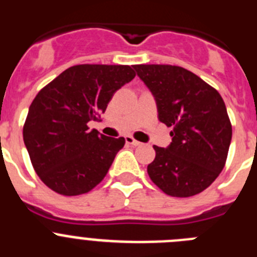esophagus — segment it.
<instances>
[{"instance_id":"1","label":"esophagus","mask_w":257,"mask_h":257,"mask_svg":"<svg viewBox=\"0 0 257 257\" xmlns=\"http://www.w3.org/2000/svg\"><path fill=\"white\" fill-rule=\"evenodd\" d=\"M124 140H126L127 144L133 145V147H139V145L142 144V143L138 142V140H135V139H134V138H133V136H130V135L124 136Z\"/></svg>"}]
</instances>
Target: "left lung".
I'll return each instance as SVG.
<instances>
[{"instance_id":"obj_1","label":"left lung","mask_w":257,"mask_h":257,"mask_svg":"<svg viewBox=\"0 0 257 257\" xmlns=\"http://www.w3.org/2000/svg\"><path fill=\"white\" fill-rule=\"evenodd\" d=\"M154 96L158 119L171 127L167 148L154 145L148 175L171 197H192L215 181L225 166L231 124L219 92L176 65H134Z\"/></svg>"}]
</instances>
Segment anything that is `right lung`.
<instances>
[{"label": "right lung", "instance_id": "1", "mask_svg": "<svg viewBox=\"0 0 257 257\" xmlns=\"http://www.w3.org/2000/svg\"><path fill=\"white\" fill-rule=\"evenodd\" d=\"M135 72L128 65L81 64L45 86L29 106L23 139L33 169L50 189L78 196L105 178L123 138L88 128Z\"/></svg>", "mask_w": 257, "mask_h": 257}]
</instances>
